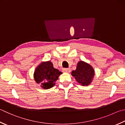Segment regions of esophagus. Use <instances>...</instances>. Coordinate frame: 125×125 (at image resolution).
I'll return each mask as SVG.
<instances>
[{
	"label": "esophagus",
	"mask_w": 125,
	"mask_h": 125,
	"mask_svg": "<svg viewBox=\"0 0 125 125\" xmlns=\"http://www.w3.org/2000/svg\"><path fill=\"white\" fill-rule=\"evenodd\" d=\"M63 71L64 72L69 73L71 71V70L70 69H63Z\"/></svg>",
	"instance_id": "obj_1"
}]
</instances>
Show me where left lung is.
I'll return each instance as SVG.
<instances>
[{
  "label": "left lung",
  "instance_id": "8db88e82",
  "mask_svg": "<svg viewBox=\"0 0 125 125\" xmlns=\"http://www.w3.org/2000/svg\"><path fill=\"white\" fill-rule=\"evenodd\" d=\"M71 74L80 84L83 86L88 85L94 78V70L88 63L81 61L78 62L76 70L72 71Z\"/></svg>",
  "mask_w": 125,
  "mask_h": 125
}]
</instances>
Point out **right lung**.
<instances>
[{
	"mask_svg": "<svg viewBox=\"0 0 125 125\" xmlns=\"http://www.w3.org/2000/svg\"><path fill=\"white\" fill-rule=\"evenodd\" d=\"M62 72L53 67L51 62H43L39 65L34 72V79L42 88L48 89L55 85L59 76Z\"/></svg>",
	"mask_w": 125,
	"mask_h": 125,
	"instance_id": "obj_1",
	"label": "right lung"
}]
</instances>
